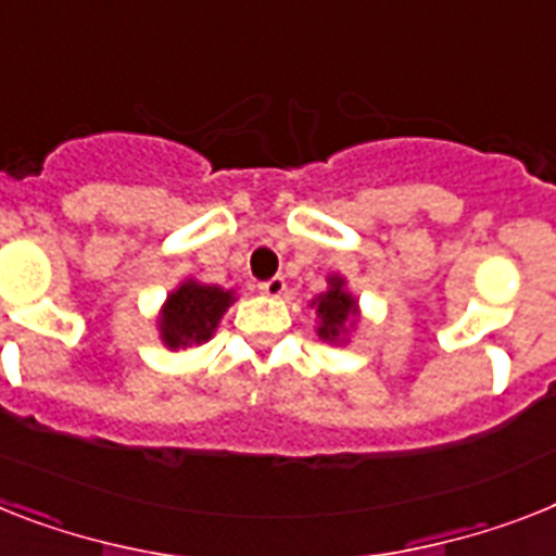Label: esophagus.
Here are the masks:
<instances>
[{
  "mask_svg": "<svg viewBox=\"0 0 556 556\" xmlns=\"http://www.w3.org/2000/svg\"><path fill=\"white\" fill-rule=\"evenodd\" d=\"M261 292H264V295L267 298H281L283 292H287V281H283L281 275H275V278H269V281H264L261 283Z\"/></svg>",
  "mask_w": 556,
  "mask_h": 556,
  "instance_id": "1",
  "label": "esophagus"
}]
</instances>
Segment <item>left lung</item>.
Returning a JSON list of instances; mask_svg holds the SVG:
<instances>
[{"label":"left lung","mask_w":556,"mask_h":556,"mask_svg":"<svg viewBox=\"0 0 556 556\" xmlns=\"http://www.w3.org/2000/svg\"><path fill=\"white\" fill-rule=\"evenodd\" d=\"M315 312H318L320 327H318V338L329 343L343 341V334L346 329L355 324L357 315V301L346 292V281H343L341 275H332L329 278V289L327 292H320L315 301H312Z\"/></svg>","instance_id":"1"}]
</instances>
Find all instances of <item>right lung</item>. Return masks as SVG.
Masks as SVG:
<instances>
[{
  "instance_id": "1",
  "label": "right lung",
  "mask_w": 556,
  "mask_h": 556,
  "mask_svg": "<svg viewBox=\"0 0 556 556\" xmlns=\"http://www.w3.org/2000/svg\"><path fill=\"white\" fill-rule=\"evenodd\" d=\"M232 301H236L232 289L185 281L176 292H169L167 304L162 306V315H159V332H162L164 346L185 350L192 343L210 341Z\"/></svg>"
}]
</instances>
